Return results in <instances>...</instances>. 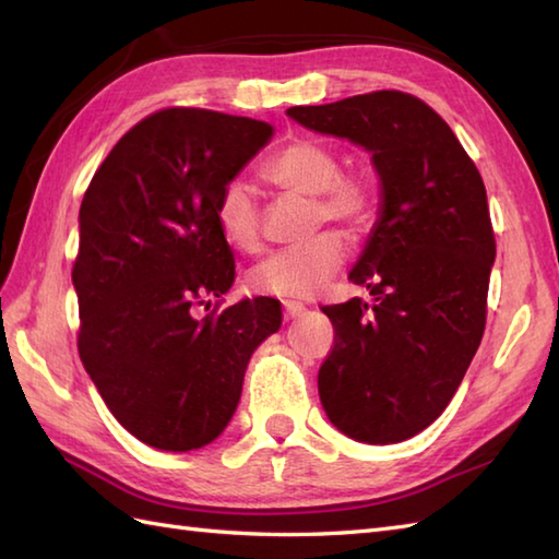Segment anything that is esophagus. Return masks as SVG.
<instances>
[{
	"mask_svg": "<svg viewBox=\"0 0 559 559\" xmlns=\"http://www.w3.org/2000/svg\"><path fill=\"white\" fill-rule=\"evenodd\" d=\"M302 312H305L302 302H283V314H286V319L302 317Z\"/></svg>",
	"mask_w": 559,
	"mask_h": 559,
	"instance_id": "34e87169",
	"label": "esophagus"
}]
</instances>
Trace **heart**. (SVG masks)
<instances>
[{
	"label": "heart",
	"mask_w": 559,
	"mask_h": 559,
	"mask_svg": "<svg viewBox=\"0 0 559 559\" xmlns=\"http://www.w3.org/2000/svg\"><path fill=\"white\" fill-rule=\"evenodd\" d=\"M261 175L290 194L312 197L314 221L365 225L372 218L377 192L362 173H341L338 158L322 141L295 139L264 163ZM216 218L233 247L252 252L259 245V209L254 189L242 180L223 187ZM346 259V242L334 230L271 254L252 273L259 293L288 300H307L322 290Z\"/></svg>",
	"instance_id": "heart-1"
}]
</instances>
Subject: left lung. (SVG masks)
<instances>
[{"instance_id":"obj_1","label":"left lung","mask_w":559,"mask_h":559,"mask_svg":"<svg viewBox=\"0 0 559 559\" xmlns=\"http://www.w3.org/2000/svg\"><path fill=\"white\" fill-rule=\"evenodd\" d=\"M286 115L372 153L379 218L348 273L370 298L322 307L336 336L317 384L343 435L403 442L442 415L480 346L495 264L483 177L442 117L408 93Z\"/></svg>"}]
</instances>
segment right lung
<instances>
[{"instance_id": "right-lung-1", "label": "right lung", "mask_w": 559, "mask_h": 559, "mask_svg": "<svg viewBox=\"0 0 559 559\" xmlns=\"http://www.w3.org/2000/svg\"><path fill=\"white\" fill-rule=\"evenodd\" d=\"M271 136L249 117L160 110L117 141L83 194L71 271L79 355L117 423L148 447L211 444L252 353L281 329L271 298L197 314L235 281L216 218L223 187Z\"/></svg>"}]
</instances>
